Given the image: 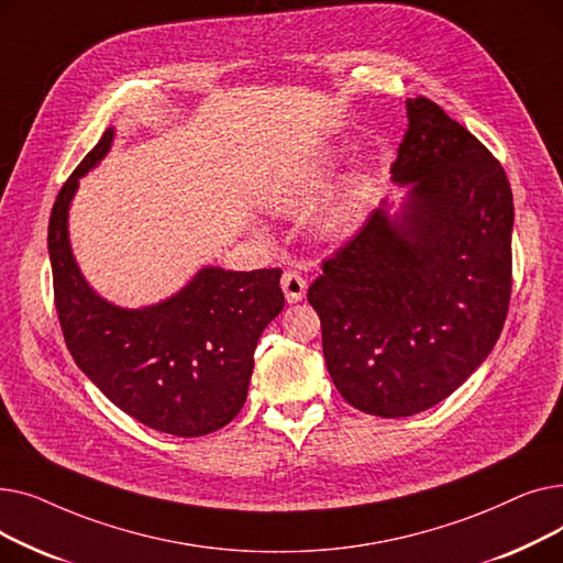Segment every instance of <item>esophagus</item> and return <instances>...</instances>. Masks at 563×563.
<instances>
[{
	"instance_id": "obj_1",
	"label": "esophagus",
	"mask_w": 563,
	"mask_h": 563,
	"mask_svg": "<svg viewBox=\"0 0 563 563\" xmlns=\"http://www.w3.org/2000/svg\"><path fill=\"white\" fill-rule=\"evenodd\" d=\"M280 287L285 291V299L289 303H299L303 297H306V289H308V283L301 274L297 272H285L283 274V280H280Z\"/></svg>"
}]
</instances>
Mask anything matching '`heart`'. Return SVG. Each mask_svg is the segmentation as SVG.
<instances>
[{"mask_svg": "<svg viewBox=\"0 0 563 563\" xmlns=\"http://www.w3.org/2000/svg\"><path fill=\"white\" fill-rule=\"evenodd\" d=\"M340 168L338 157L331 151H323L308 159L291 180L274 196V207L283 214H301L327 194ZM365 183L358 175H349L327 196L314 214L312 225L321 236L338 240L351 234L363 221L365 214Z\"/></svg>", "mask_w": 563, "mask_h": 563, "instance_id": "b5f03b06", "label": "heart"}]
</instances>
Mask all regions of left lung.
Returning a JSON list of instances; mask_svg holds the SVG:
<instances>
[{
  "instance_id": "left-lung-1",
  "label": "left lung",
  "mask_w": 563,
  "mask_h": 563,
  "mask_svg": "<svg viewBox=\"0 0 563 563\" xmlns=\"http://www.w3.org/2000/svg\"><path fill=\"white\" fill-rule=\"evenodd\" d=\"M390 168L406 194L323 262L308 301L340 395L378 418L422 412L493 351L511 299L514 194L505 168L427 98L406 100Z\"/></svg>"
}]
</instances>
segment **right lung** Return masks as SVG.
<instances>
[{
	"label": "right lung",
	"mask_w": 563,
	"mask_h": 563,
	"mask_svg": "<svg viewBox=\"0 0 563 563\" xmlns=\"http://www.w3.org/2000/svg\"><path fill=\"white\" fill-rule=\"evenodd\" d=\"M115 139L109 128L52 207L47 251L54 303L77 367L141 424L177 438L212 433L242 410L262 331L285 308L280 269L202 266L173 297L121 308L86 283L70 246L68 212L79 177Z\"/></svg>",
	"instance_id": "1"
}]
</instances>
